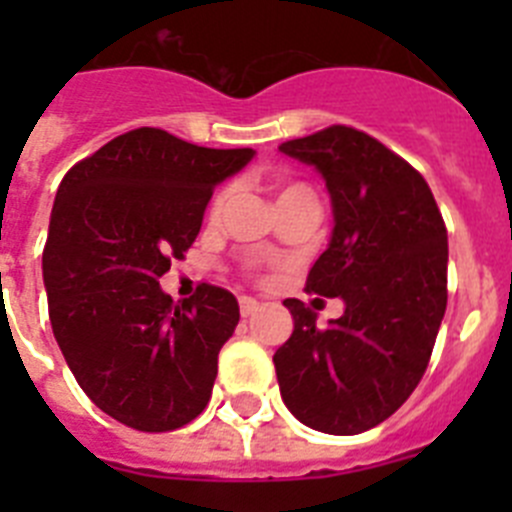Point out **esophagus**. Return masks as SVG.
I'll return each mask as SVG.
<instances>
[{
	"label": "esophagus",
	"instance_id": "1",
	"mask_svg": "<svg viewBox=\"0 0 512 512\" xmlns=\"http://www.w3.org/2000/svg\"><path fill=\"white\" fill-rule=\"evenodd\" d=\"M259 310V300H253V297H241V315L248 318L253 312Z\"/></svg>",
	"mask_w": 512,
	"mask_h": 512
}]
</instances>
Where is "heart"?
<instances>
[{"label": "heart", "mask_w": 512, "mask_h": 512, "mask_svg": "<svg viewBox=\"0 0 512 512\" xmlns=\"http://www.w3.org/2000/svg\"><path fill=\"white\" fill-rule=\"evenodd\" d=\"M287 189H295V187H287ZM287 189H284V192H287ZM223 200H225V194H220V197H217V200H215V210L220 205H223Z\"/></svg>", "instance_id": "b5f03b06"}]
</instances>
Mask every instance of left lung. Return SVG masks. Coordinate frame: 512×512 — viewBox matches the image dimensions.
<instances>
[{
	"mask_svg": "<svg viewBox=\"0 0 512 512\" xmlns=\"http://www.w3.org/2000/svg\"><path fill=\"white\" fill-rule=\"evenodd\" d=\"M279 151L315 166L333 207L307 292L341 297V318L284 300L295 330L274 354L279 392L300 423L356 436L390 418L423 377L446 312V225L423 176L361 130L333 125Z\"/></svg>",
	"mask_w": 512,
	"mask_h": 512,
	"instance_id": "8db88e82",
	"label": "left lung"
}]
</instances>
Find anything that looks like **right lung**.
<instances>
[{
  "mask_svg": "<svg viewBox=\"0 0 512 512\" xmlns=\"http://www.w3.org/2000/svg\"><path fill=\"white\" fill-rule=\"evenodd\" d=\"M253 156L138 128L58 187L43 251L53 336L89 400L135 431L182 428L210 400L238 302L212 284L174 302L158 279L194 243L217 184Z\"/></svg>",
  "mask_w": 512,
  "mask_h": 512,
  "instance_id": "right-lung-1",
  "label": "right lung"
}]
</instances>
